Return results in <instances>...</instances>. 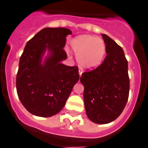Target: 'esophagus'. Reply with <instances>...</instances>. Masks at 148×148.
Here are the masks:
<instances>
[{
	"instance_id": "1",
	"label": "esophagus",
	"mask_w": 148,
	"mask_h": 148,
	"mask_svg": "<svg viewBox=\"0 0 148 148\" xmlns=\"http://www.w3.org/2000/svg\"><path fill=\"white\" fill-rule=\"evenodd\" d=\"M79 75H80V76H81L82 74V70H80V69H79Z\"/></svg>"
}]
</instances>
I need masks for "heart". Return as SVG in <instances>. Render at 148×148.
I'll list each match as a JSON object with an SVG mask.
<instances>
[{
    "instance_id": "heart-1",
    "label": "heart",
    "mask_w": 148,
    "mask_h": 148,
    "mask_svg": "<svg viewBox=\"0 0 148 148\" xmlns=\"http://www.w3.org/2000/svg\"><path fill=\"white\" fill-rule=\"evenodd\" d=\"M79 65L85 69H95L100 66L104 57L106 46L101 38L88 35H79L71 41Z\"/></svg>"
}]
</instances>
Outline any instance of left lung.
Here are the masks:
<instances>
[{
    "mask_svg": "<svg viewBox=\"0 0 148 148\" xmlns=\"http://www.w3.org/2000/svg\"><path fill=\"white\" fill-rule=\"evenodd\" d=\"M107 56L103 63L82 73L84 103L89 119L107 124L119 117L129 95L128 61L123 48L113 39L102 34Z\"/></svg>",
    "mask_w": 148,
    "mask_h": 148,
    "instance_id": "left-lung-1",
    "label": "left lung"
}]
</instances>
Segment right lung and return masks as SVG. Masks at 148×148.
I'll return each mask as SVG.
<instances>
[{"mask_svg":"<svg viewBox=\"0 0 148 148\" xmlns=\"http://www.w3.org/2000/svg\"><path fill=\"white\" fill-rule=\"evenodd\" d=\"M72 32L66 28H45L28 41L19 59L16 91L22 104L37 116L50 117L63 109L79 81L77 66L60 62L67 54L63 47ZM47 49L50 56L41 63Z\"/></svg>","mask_w":148,"mask_h":148,"instance_id":"right-lung-1","label":"right lung"}]
</instances>
